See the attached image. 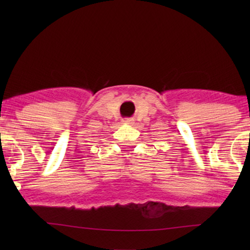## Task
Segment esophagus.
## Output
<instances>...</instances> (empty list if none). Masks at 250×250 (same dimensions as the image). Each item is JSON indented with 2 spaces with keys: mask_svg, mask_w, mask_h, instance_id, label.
I'll list each match as a JSON object with an SVG mask.
<instances>
[{
  "mask_svg": "<svg viewBox=\"0 0 250 250\" xmlns=\"http://www.w3.org/2000/svg\"><path fill=\"white\" fill-rule=\"evenodd\" d=\"M122 122H124L125 125H132L134 124V120H133V119H124V120H122Z\"/></svg>",
  "mask_w": 250,
  "mask_h": 250,
  "instance_id": "esophagus-1",
  "label": "esophagus"
}]
</instances>
